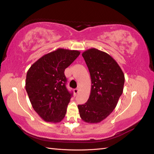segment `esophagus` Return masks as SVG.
I'll list each match as a JSON object with an SVG mask.
<instances>
[{"label":"esophagus","instance_id":"obj_1","mask_svg":"<svg viewBox=\"0 0 154 154\" xmlns=\"http://www.w3.org/2000/svg\"><path fill=\"white\" fill-rule=\"evenodd\" d=\"M79 93V89H74V94L75 96H77V94Z\"/></svg>","mask_w":154,"mask_h":154}]
</instances>
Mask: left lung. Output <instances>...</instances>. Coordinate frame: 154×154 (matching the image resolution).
I'll return each instance as SVG.
<instances>
[{
	"label": "left lung",
	"instance_id": "8db88e82",
	"mask_svg": "<svg viewBox=\"0 0 154 154\" xmlns=\"http://www.w3.org/2000/svg\"><path fill=\"white\" fill-rule=\"evenodd\" d=\"M82 56L90 73L91 89L88 102L78 105V109L83 121L97 123L116 108L123 91L125 75L118 63L107 53L91 48Z\"/></svg>",
	"mask_w": 154,
	"mask_h": 154
}]
</instances>
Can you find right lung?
Instances as JSON below:
<instances>
[{
  "mask_svg": "<svg viewBox=\"0 0 154 154\" xmlns=\"http://www.w3.org/2000/svg\"><path fill=\"white\" fill-rule=\"evenodd\" d=\"M79 54L78 50L58 48L39 58L27 71L26 91L44 121L57 123L65 116L72 93L66 88L64 72Z\"/></svg>",
  "mask_w": 154,
  "mask_h": 154,
  "instance_id": "1",
  "label": "right lung"
}]
</instances>
